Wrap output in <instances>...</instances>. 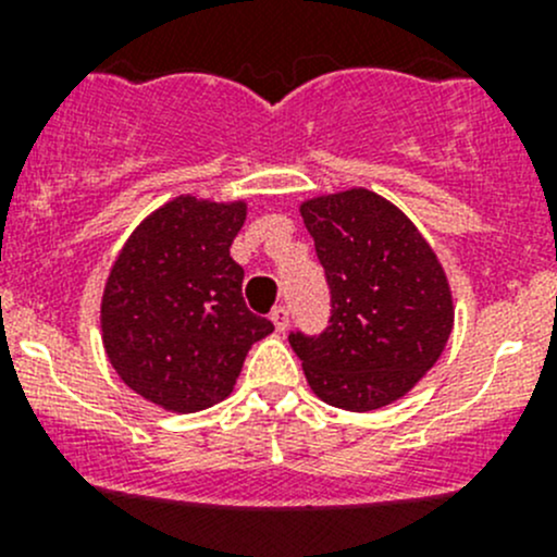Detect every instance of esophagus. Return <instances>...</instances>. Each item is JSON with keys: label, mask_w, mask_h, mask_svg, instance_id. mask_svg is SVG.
Segmentation results:
<instances>
[{"label": "esophagus", "mask_w": 557, "mask_h": 557, "mask_svg": "<svg viewBox=\"0 0 557 557\" xmlns=\"http://www.w3.org/2000/svg\"><path fill=\"white\" fill-rule=\"evenodd\" d=\"M272 323H274V329H277L280 334H283V331L288 329V323H290L288 307H274V310H272Z\"/></svg>", "instance_id": "1"}]
</instances>
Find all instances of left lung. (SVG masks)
<instances>
[{
	"label": "left lung",
	"instance_id": "left-lung-1",
	"mask_svg": "<svg viewBox=\"0 0 557 557\" xmlns=\"http://www.w3.org/2000/svg\"><path fill=\"white\" fill-rule=\"evenodd\" d=\"M331 288V325L290 334L320 401L374 412L407 396L445 352L455 301L429 239L369 188L320 194L299 205Z\"/></svg>",
	"mask_w": 557,
	"mask_h": 557
}]
</instances>
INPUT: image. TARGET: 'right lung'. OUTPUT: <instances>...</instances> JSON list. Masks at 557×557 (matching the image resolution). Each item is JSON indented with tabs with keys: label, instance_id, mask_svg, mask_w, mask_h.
<instances>
[{
	"label": "right lung",
	"instance_id": "1",
	"mask_svg": "<svg viewBox=\"0 0 557 557\" xmlns=\"http://www.w3.org/2000/svg\"><path fill=\"white\" fill-rule=\"evenodd\" d=\"M247 201L174 196L150 212L107 274L99 325L117 377L166 412L232 396L247 350L274 325L245 307L228 247Z\"/></svg>",
	"mask_w": 557,
	"mask_h": 557
}]
</instances>
